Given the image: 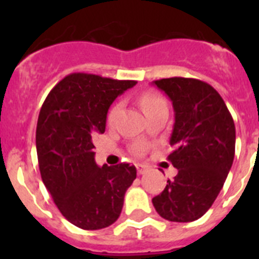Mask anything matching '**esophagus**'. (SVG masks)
Wrapping results in <instances>:
<instances>
[{"label":"esophagus","mask_w":259,"mask_h":259,"mask_svg":"<svg viewBox=\"0 0 259 259\" xmlns=\"http://www.w3.org/2000/svg\"><path fill=\"white\" fill-rule=\"evenodd\" d=\"M136 168H137V172L141 175V174L146 172V170H148V166H146V164H143V163H137Z\"/></svg>","instance_id":"1"}]
</instances>
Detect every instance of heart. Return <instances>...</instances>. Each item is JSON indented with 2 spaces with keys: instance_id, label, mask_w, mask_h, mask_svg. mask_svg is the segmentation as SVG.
Returning a JSON list of instances; mask_svg holds the SVG:
<instances>
[{
  "instance_id": "1",
  "label": "heart",
  "mask_w": 259,
  "mask_h": 259,
  "mask_svg": "<svg viewBox=\"0 0 259 259\" xmlns=\"http://www.w3.org/2000/svg\"><path fill=\"white\" fill-rule=\"evenodd\" d=\"M140 105L141 109L144 110V113L148 115L149 113H152L153 110L166 105V102H164L163 98H162L161 96H158L157 93L145 92L144 95H141ZM120 109H122V104H120V102H116V104H114L113 106H111V109H110L109 113H107V123H109V124H113V123L115 122V119L116 116H118ZM134 150L137 154H141V153L145 150V145H144V144H137L134 148Z\"/></svg>"
}]
</instances>
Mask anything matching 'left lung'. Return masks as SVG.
I'll return each instance as SVG.
<instances>
[{
    "label": "left lung",
    "mask_w": 259,
    "mask_h": 259,
    "mask_svg": "<svg viewBox=\"0 0 259 259\" xmlns=\"http://www.w3.org/2000/svg\"><path fill=\"white\" fill-rule=\"evenodd\" d=\"M172 101L175 123L167 159L178 175L153 198L162 218L193 222L211 207L235 157L236 130L223 98L210 84L192 77L155 80Z\"/></svg>",
    "instance_id": "8db88e82"
}]
</instances>
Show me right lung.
I'll return each mask as SVG.
<instances>
[{
  "label": "right lung",
  "mask_w": 259,
  "mask_h": 259,
  "mask_svg": "<svg viewBox=\"0 0 259 259\" xmlns=\"http://www.w3.org/2000/svg\"><path fill=\"white\" fill-rule=\"evenodd\" d=\"M135 84V80L70 74L41 106L36 127L41 178L62 215L83 230L111 226L136 179V167L128 163L97 166L92 141L96 134L105 132L110 105Z\"/></svg>",
  "instance_id": "1"
}]
</instances>
